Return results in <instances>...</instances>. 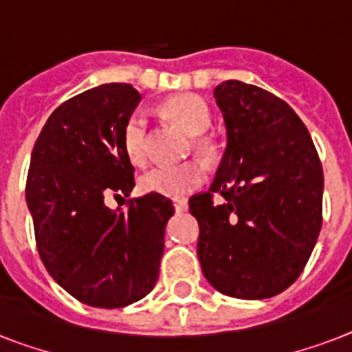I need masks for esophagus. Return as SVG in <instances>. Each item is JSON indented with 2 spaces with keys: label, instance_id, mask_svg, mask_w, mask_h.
<instances>
[{
  "label": "esophagus",
  "instance_id": "1",
  "mask_svg": "<svg viewBox=\"0 0 352 352\" xmlns=\"http://www.w3.org/2000/svg\"><path fill=\"white\" fill-rule=\"evenodd\" d=\"M173 206H175L177 212H186L188 201L186 199H175V201H173Z\"/></svg>",
  "mask_w": 352,
  "mask_h": 352
}]
</instances>
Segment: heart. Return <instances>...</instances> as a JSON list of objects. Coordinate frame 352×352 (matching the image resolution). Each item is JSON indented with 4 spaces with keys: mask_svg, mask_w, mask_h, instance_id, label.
I'll return each instance as SVG.
<instances>
[{
    "mask_svg": "<svg viewBox=\"0 0 352 352\" xmlns=\"http://www.w3.org/2000/svg\"><path fill=\"white\" fill-rule=\"evenodd\" d=\"M164 113L170 120L188 131L190 135H201L210 127V111L199 96L177 95L166 100ZM148 118L142 111H135L126 120L122 131L124 151L133 164L144 166L148 162ZM195 149L199 153H210V142L206 138L195 140ZM206 182V168L197 160H188L175 166H155L140 179V188L144 192L159 193L166 197H182L186 193L197 190Z\"/></svg>",
    "mask_w": 352,
    "mask_h": 352,
    "instance_id": "b5f03b06",
    "label": "heart"
}]
</instances>
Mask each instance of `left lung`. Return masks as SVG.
Returning <instances> with one entry per match:
<instances>
[{
    "label": "left lung",
    "instance_id": "obj_1",
    "mask_svg": "<svg viewBox=\"0 0 352 352\" xmlns=\"http://www.w3.org/2000/svg\"><path fill=\"white\" fill-rule=\"evenodd\" d=\"M214 96L228 144L210 192L190 199L199 261L223 294L265 300L300 278L316 245L322 162L305 124L276 95L226 80Z\"/></svg>",
    "mask_w": 352,
    "mask_h": 352
}]
</instances>
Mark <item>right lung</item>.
<instances>
[{
	"label": "right lung",
	"instance_id": "add662e5",
	"mask_svg": "<svg viewBox=\"0 0 352 352\" xmlns=\"http://www.w3.org/2000/svg\"><path fill=\"white\" fill-rule=\"evenodd\" d=\"M138 102L129 84L84 91L52 111L30 155L25 197L41 263L73 298L100 309L151 292L175 212L159 193L127 199L126 210L104 203L135 188L122 131Z\"/></svg>",
	"mask_w": 352,
	"mask_h": 352
}]
</instances>
